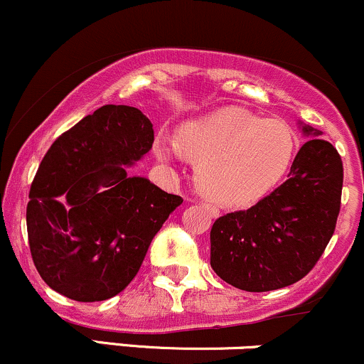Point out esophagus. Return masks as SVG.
Here are the masks:
<instances>
[{
	"label": "esophagus",
	"instance_id": "obj_1",
	"mask_svg": "<svg viewBox=\"0 0 364 364\" xmlns=\"http://www.w3.org/2000/svg\"><path fill=\"white\" fill-rule=\"evenodd\" d=\"M205 210L208 212V214H210V217H219V210H217V208L214 207V205H205Z\"/></svg>",
	"mask_w": 364,
	"mask_h": 364
}]
</instances>
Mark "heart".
<instances>
[{
    "instance_id": "b5f03b06",
    "label": "heart",
    "mask_w": 364,
    "mask_h": 364,
    "mask_svg": "<svg viewBox=\"0 0 364 364\" xmlns=\"http://www.w3.org/2000/svg\"><path fill=\"white\" fill-rule=\"evenodd\" d=\"M176 146L157 145V157L169 161L179 150L196 162L195 183L202 195L223 207H246L286 176L298 139L286 121L229 107L183 124Z\"/></svg>"
}]
</instances>
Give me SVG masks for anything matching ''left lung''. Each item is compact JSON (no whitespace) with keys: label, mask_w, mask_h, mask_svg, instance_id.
Wrapping results in <instances>:
<instances>
[{"label":"left lung","mask_w":364,"mask_h":364,"mask_svg":"<svg viewBox=\"0 0 364 364\" xmlns=\"http://www.w3.org/2000/svg\"><path fill=\"white\" fill-rule=\"evenodd\" d=\"M306 144L287 179L248 210L219 217L210 229V267L237 289L265 292L298 282L336 229L342 161L320 129L299 121Z\"/></svg>","instance_id":"left-lung-1"}]
</instances>
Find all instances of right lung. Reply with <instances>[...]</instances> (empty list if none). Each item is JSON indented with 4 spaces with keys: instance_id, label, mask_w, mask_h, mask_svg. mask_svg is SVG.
<instances>
[{
    "instance_id": "add662e5",
    "label": "right lung",
    "mask_w": 364,
    "mask_h": 364,
    "mask_svg": "<svg viewBox=\"0 0 364 364\" xmlns=\"http://www.w3.org/2000/svg\"><path fill=\"white\" fill-rule=\"evenodd\" d=\"M152 144L144 112L107 104L48 150L31 186L27 232L37 272L53 291L104 301L139 272L152 237L183 203L129 173Z\"/></svg>"
}]
</instances>
